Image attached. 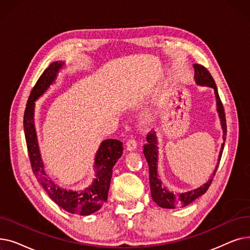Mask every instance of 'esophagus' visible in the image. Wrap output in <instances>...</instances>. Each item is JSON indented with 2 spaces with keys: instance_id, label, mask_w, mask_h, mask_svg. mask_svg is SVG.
Returning a JSON list of instances; mask_svg holds the SVG:
<instances>
[{
  "instance_id": "esophagus-1",
  "label": "esophagus",
  "mask_w": 250,
  "mask_h": 250,
  "mask_svg": "<svg viewBox=\"0 0 250 250\" xmlns=\"http://www.w3.org/2000/svg\"><path fill=\"white\" fill-rule=\"evenodd\" d=\"M137 148V141L135 138H130L126 141V150L127 151H134Z\"/></svg>"
}]
</instances>
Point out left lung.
Instances as JSON below:
<instances>
[{"instance_id":"1","label":"left lung","mask_w":250,"mask_h":250,"mask_svg":"<svg viewBox=\"0 0 250 250\" xmlns=\"http://www.w3.org/2000/svg\"><path fill=\"white\" fill-rule=\"evenodd\" d=\"M194 78L195 82L199 85H206L212 87L215 90V95L217 99V109L219 112V116L221 118V125L223 128V141L224 143L222 144V148L219 155V162L221 160L223 149H224V144L226 141V135H227V125H226V117H225V111L224 107H223L222 101L220 99L216 83L212 75L202 64L194 63ZM147 141L148 143L144 145V155L146 157V160L149 165V172H150V186H151V194L153 201L161 208H175L177 207H186L192 203L194 200H196L204 194L208 188L211 186L213 181V178L217 172V169L219 167V164L216 166L215 171L213 173V177L209 179L206 185L203 187L185 192L180 194H173L172 192H169L164 186L161 183L160 179L157 175V160H158V147H157V139L155 136V132H151L147 135Z\"/></svg>"}]
</instances>
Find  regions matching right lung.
<instances>
[{"mask_svg":"<svg viewBox=\"0 0 250 250\" xmlns=\"http://www.w3.org/2000/svg\"><path fill=\"white\" fill-rule=\"evenodd\" d=\"M62 64V62H58L50 63L31 90L23 118L25 140L32 171L49 198L64 211L76 215L87 216L98 211L107 201L112 168L116 161L121 158L124 148L123 143L114 139L105 140L101 143L95 157L96 178L92 186L83 190L78 191L62 188L54 181H51L49 177H46L35 134L33 121L34 101L42 96L49 85L55 81Z\"/></svg>","mask_w":250,"mask_h":250,"instance_id":"obj_1","label":"right lung"}]
</instances>
